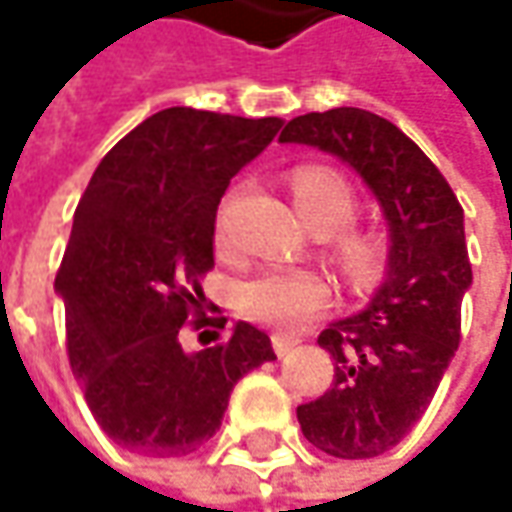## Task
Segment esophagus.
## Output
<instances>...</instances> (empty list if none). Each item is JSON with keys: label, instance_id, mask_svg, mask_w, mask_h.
<instances>
[{"label": "esophagus", "instance_id": "1", "mask_svg": "<svg viewBox=\"0 0 512 512\" xmlns=\"http://www.w3.org/2000/svg\"><path fill=\"white\" fill-rule=\"evenodd\" d=\"M293 347H296V339L282 336V333H276V336H273V350H276V356H287Z\"/></svg>", "mask_w": 512, "mask_h": 512}]
</instances>
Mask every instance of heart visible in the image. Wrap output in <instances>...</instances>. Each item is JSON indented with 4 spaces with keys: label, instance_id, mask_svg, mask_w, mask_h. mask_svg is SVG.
<instances>
[{
    "label": "heart",
    "instance_id": "1",
    "mask_svg": "<svg viewBox=\"0 0 512 512\" xmlns=\"http://www.w3.org/2000/svg\"><path fill=\"white\" fill-rule=\"evenodd\" d=\"M290 190L299 213L322 233H338L353 225L359 213V196L339 170L327 165H302L290 176ZM219 239H225V222L219 225ZM336 265L356 290L373 287L387 270V245L373 233L345 230L333 245ZM239 310L250 322L279 330L313 322L330 305V285L322 273L307 267H262L236 290Z\"/></svg>",
    "mask_w": 512,
    "mask_h": 512
}]
</instances>
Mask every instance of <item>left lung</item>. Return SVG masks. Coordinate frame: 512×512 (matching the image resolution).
Returning <instances> with one entry per match:
<instances>
[{
	"label": "left lung",
	"instance_id": "1",
	"mask_svg": "<svg viewBox=\"0 0 512 512\" xmlns=\"http://www.w3.org/2000/svg\"><path fill=\"white\" fill-rule=\"evenodd\" d=\"M279 142L339 156L376 193L390 225L387 279L359 316L319 333L333 382L296 416L310 444L336 459H373L419 422L462 342L473 282L464 210L422 148L382 116L333 108L290 119Z\"/></svg>",
	"mask_w": 512,
	"mask_h": 512
}]
</instances>
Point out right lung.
<instances>
[{
  "label": "right lung",
  "instance_id": "add662e5",
  "mask_svg": "<svg viewBox=\"0 0 512 512\" xmlns=\"http://www.w3.org/2000/svg\"><path fill=\"white\" fill-rule=\"evenodd\" d=\"M282 119L168 108L119 139L90 176L56 273L73 376L110 439L187 456L219 430L233 384L273 362L265 330L205 313L216 210ZM220 342L185 354V329ZM202 336V333H199Z\"/></svg>",
  "mask_w": 512,
  "mask_h": 512
}]
</instances>
